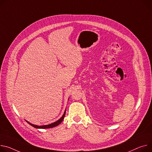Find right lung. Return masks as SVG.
Segmentation results:
<instances>
[{"label": "right lung", "instance_id": "1", "mask_svg": "<svg viewBox=\"0 0 152 152\" xmlns=\"http://www.w3.org/2000/svg\"><path fill=\"white\" fill-rule=\"evenodd\" d=\"M65 112H66V110H65V112L62 115V116L57 121L54 122H53L50 124H48V125H44V126H37V125H34V124H33L30 122H29L28 121H26L27 122H28L30 125H31V126H33V127L36 128V129H50V128H53V127H56L58 125H59V124L62 122V121L64 120V118L65 117Z\"/></svg>", "mask_w": 152, "mask_h": 152}]
</instances>
